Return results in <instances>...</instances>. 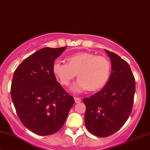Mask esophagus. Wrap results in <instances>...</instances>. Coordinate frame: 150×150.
Returning a JSON list of instances; mask_svg holds the SVG:
<instances>
[{
  "label": "esophagus",
  "mask_w": 150,
  "mask_h": 150,
  "mask_svg": "<svg viewBox=\"0 0 150 150\" xmlns=\"http://www.w3.org/2000/svg\"><path fill=\"white\" fill-rule=\"evenodd\" d=\"M74 100H75V103H79L81 101V98H74Z\"/></svg>",
  "instance_id": "obj_1"
}]
</instances>
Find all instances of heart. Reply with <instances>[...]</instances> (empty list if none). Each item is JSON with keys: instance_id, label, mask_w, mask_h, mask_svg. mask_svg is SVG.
I'll return each instance as SVG.
<instances>
[{"instance_id": "b5f03b06", "label": "heart", "mask_w": 150, "mask_h": 150, "mask_svg": "<svg viewBox=\"0 0 150 150\" xmlns=\"http://www.w3.org/2000/svg\"><path fill=\"white\" fill-rule=\"evenodd\" d=\"M67 62L56 59L52 71L62 85L67 86L76 76L79 79L71 86V91L81 93L103 88L108 81L111 64L106 57L89 52H79L67 57Z\"/></svg>"}]
</instances>
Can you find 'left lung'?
Listing matches in <instances>:
<instances>
[{"mask_svg": "<svg viewBox=\"0 0 150 150\" xmlns=\"http://www.w3.org/2000/svg\"><path fill=\"white\" fill-rule=\"evenodd\" d=\"M105 50L112 64L108 81L99 92L83 100L86 127L98 137L114 134L124 126L131 113L135 92L129 64L117 54Z\"/></svg>", "mask_w": 150, "mask_h": 150, "instance_id": "1", "label": "left lung"}]
</instances>
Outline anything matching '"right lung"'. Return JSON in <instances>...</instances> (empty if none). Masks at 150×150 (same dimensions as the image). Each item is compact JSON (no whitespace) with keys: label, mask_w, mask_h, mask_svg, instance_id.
<instances>
[{"label":"right lung","mask_w":150,"mask_h":150,"mask_svg":"<svg viewBox=\"0 0 150 150\" xmlns=\"http://www.w3.org/2000/svg\"><path fill=\"white\" fill-rule=\"evenodd\" d=\"M67 46L44 47L26 58L14 72L12 103L21 122L39 135H49L64 125L74 99L57 81L54 60Z\"/></svg>","instance_id":"1"}]
</instances>
